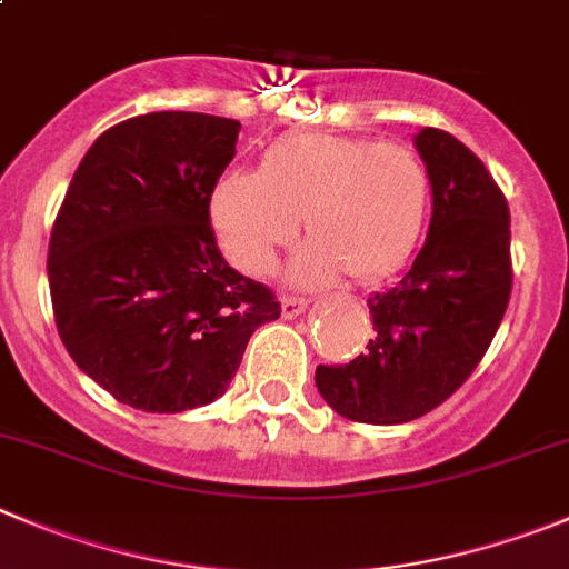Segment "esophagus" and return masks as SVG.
<instances>
[{"label": "esophagus", "instance_id": "34e87169", "mask_svg": "<svg viewBox=\"0 0 569 569\" xmlns=\"http://www.w3.org/2000/svg\"><path fill=\"white\" fill-rule=\"evenodd\" d=\"M307 310V299H299V296H284L281 299V316L296 318Z\"/></svg>", "mask_w": 569, "mask_h": 569}]
</instances>
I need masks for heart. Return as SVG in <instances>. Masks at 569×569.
I'll return each mask as SVG.
<instances>
[{"label": "heart", "mask_w": 569, "mask_h": 569, "mask_svg": "<svg viewBox=\"0 0 569 569\" xmlns=\"http://www.w3.org/2000/svg\"><path fill=\"white\" fill-rule=\"evenodd\" d=\"M430 198V170L408 144L293 133L264 150L259 176H220L209 218L242 273H264L305 218L312 240L296 257V279L329 281L349 270L351 279L377 281L416 251Z\"/></svg>", "instance_id": "b5f03b06"}]
</instances>
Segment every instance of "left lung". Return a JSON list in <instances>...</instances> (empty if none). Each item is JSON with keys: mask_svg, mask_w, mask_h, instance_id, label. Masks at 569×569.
<instances>
[{"mask_svg": "<svg viewBox=\"0 0 569 569\" xmlns=\"http://www.w3.org/2000/svg\"><path fill=\"white\" fill-rule=\"evenodd\" d=\"M432 218L413 264L369 296L375 335L346 366H318L332 410L362 425H402L450 399L483 360L511 296V214L483 161L452 133L421 128Z\"/></svg>", "mask_w": 569, "mask_h": 569, "instance_id": "1", "label": "left lung"}]
</instances>
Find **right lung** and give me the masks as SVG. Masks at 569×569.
Instances as JSON below:
<instances>
[{"label": "right lung", "instance_id": "add662e5", "mask_svg": "<svg viewBox=\"0 0 569 569\" xmlns=\"http://www.w3.org/2000/svg\"><path fill=\"white\" fill-rule=\"evenodd\" d=\"M240 122L156 111L108 128L74 170L50 237L58 335L97 386L144 413L223 397L281 305L237 273L209 220Z\"/></svg>", "mask_w": 569, "mask_h": 569}]
</instances>
